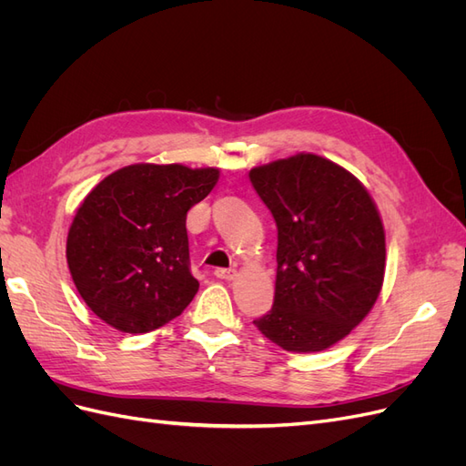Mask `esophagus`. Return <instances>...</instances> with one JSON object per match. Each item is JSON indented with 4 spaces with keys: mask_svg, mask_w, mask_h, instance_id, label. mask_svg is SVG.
I'll return each instance as SVG.
<instances>
[{
    "mask_svg": "<svg viewBox=\"0 0 466 466\" xmlns=\"http://www.w3.org/2000/svg\"><path fill=\"white\" fill-rule=\"evenodd\" d=\"M214 274L219 279H233L235 278V268H218Z\"/></svg>",
    "mask_w": 466,
    "mask_h": 466,
    "instance_id": "34e87169",
    "label": "esophagus"
}]
</instances>
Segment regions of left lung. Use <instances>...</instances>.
I'll list each match as a JSON object with an SVG mask.
<instances>
[{"mask_svg":"<svg viewBox=\"0 0 466 466\" xmlns=\"http://www.w3.org/2000/svg\"><path fill=\"white\" fill-rule=\"evenodd\" d=\"M248 177L278 228L274 305L255 327L295 354L327 350L368 317L383 286L377 206L354 175L313 153Z\"/></svg>","mask_w":466,"mask_h":466,"instance_id":"1","label":"left lung"}]
</instances>
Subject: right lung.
Here are the masks:
<instances>
[{
    "mask_svg": "<svg viewBox=\"0 0 466 466\" xmlns=\"http://www.w3.org/2000/svg\"><path fill=\"white\" fill-rule=\"evenodd\" d=\"M218 178L214 167L137 163L86 196L66 257L79 295L98 319L142 334L185 311L200 288L190 272L187 214Z\"/></svg>",
    "mask_w": 466,
    "mask_h": 466,
    "instance_id": "obj_1",
    "label": "right lung"
}]
</instances>
